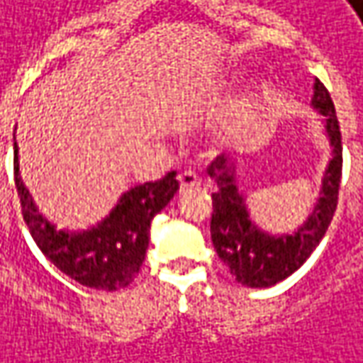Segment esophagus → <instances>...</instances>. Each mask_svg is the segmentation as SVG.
Masks as SVG:
<instances>
[{"label": "esophagus", "mask_w": 363, "mask_h": 363, "mask_svg": "<svg viewBox=\"0 0 363 363\" xmlns=\"http://www.w3.org/2000/svg\"><path fill=\"white\" fill-rule=\"evenodd\" d=\"M179 184H181V191H191V189H197L201 181H199V177L195 172L184 170V172L179 174Z\"/></svg>", "instance_id": "1"}]
</instances>
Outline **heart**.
I'll return each instance as SVG.
<instances>
[{
  "label": "heart",
  "instance_id": "1",
  "mask_svg": "<svg viewBox=\"0 0 363 363\" xmlns=\"http://www.w3.org/2000/svg\"><path fill=\"white\" fill-rule=\"evenodd\" d=\"M238 118H240V113H238V111H233V113L229 116V125H235V123H238Z\"/></svg>",
  "mask_w": 363,
  "mask_h": 363
}]
</instances>
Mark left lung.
<instances>
[{
  "mask_svg": "<svg viewBox=\"0 0 363 363\" xmlns=\"http://www.w3.org/2000/svg\"><path fill=\"white\" fill-rule=\"evenodd\" d=\"M313 107L325 116V132L329 135L333 158L323 177V191L317 207L307 223L292 235H268L256 228L245 211V203L238 193L233 172L229 170L225 156H217L207 172L217 191L213 193L211 240L217 256L225 262L229 272L244 286L266 289L289 278L298 270L307 258L321 244L333 213L337 209L339 182H341V132H339L335 105L323 83L315 81Z\"/></svg>",
  "mask_w": 363,
  "mask_h": 363,
  "instance_id": "left-lung-1",
  "label": "left lung"
}]
</instances>
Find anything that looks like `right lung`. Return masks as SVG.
<instances>
[{"instance_id":"add662e5","label":"right lung","mask_w":363,"mask_h":363,"mask_svg":"<svg viewBox=\"0 0 363 363\" xmlns=\"http://www.w3.org/2000/svg\"><path fill=\"white\" fill-rule=\"evenodd\" d=\"M13 181L22 215L40 252L60 272L79 284L97 291H119L128 286L146 258L150 242V221L179 191L177 172L164 179L138 184L119 199L118 207L97 228L83 233L56 231L36 209L20 179L18 146L13 144Z\"/></svg>"}]
</instances>
